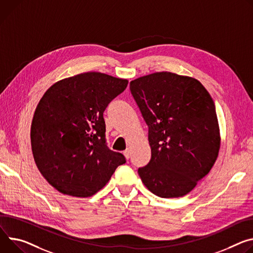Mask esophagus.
Returning a JSON list of instances; mask_svg holds the SVG:
<instances>
[{"label":"esophagus","instance_id":"obj_1","mask_svg":"<svg viewBox=\"0 0 253 253\" xmlns=\"http://www.w3.org/2000/svg\"><path fill=\"white\" fill-rule=\"evenodd\" d=\"M123 154L125 155L126 159H129V158H130V151H129V149H126V150L123 152Z\"/></svg>","mask_w":253,"mask_h":253}]
</instances>
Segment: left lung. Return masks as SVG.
Returning <instances> with one entry per match:
<instances>
[{
  "instance_id": "obj_1",
  "label": "left lung",
  "mask_w": 253,
  "mask_h": 253,
  "mask_svg": "<svg viewBox=\"0 0 253 253\" xmlns=\"http://www.w3.org/2000/svg\"><path fill=\"white\" fill-rule=\"evenodd\" d=\"M130 90L148 126L151 158L138 169L142 182L160 198L189 194L219 153L213 99L198 80L169 72L136 79Z\"/></svg>"
}]
</instances>
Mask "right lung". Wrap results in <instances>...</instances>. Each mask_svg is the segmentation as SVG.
<instances>
[{"label":"right lung","instance_id":"obj_1","mask_svg":"<svg viewBox=\"0 0 253 253\" xmlns=\"http://www.w3.org/2000/svg\"><path fill=\"white\" fill-rule=\"evenodd\" d=\"M128 81L101 73H84L51 85L39 101L31 125L35 164L63 195H95L126 163L108 148L103 114Z\"/></svg>","mask_w":253,"mask_h":253}]
</instances>
